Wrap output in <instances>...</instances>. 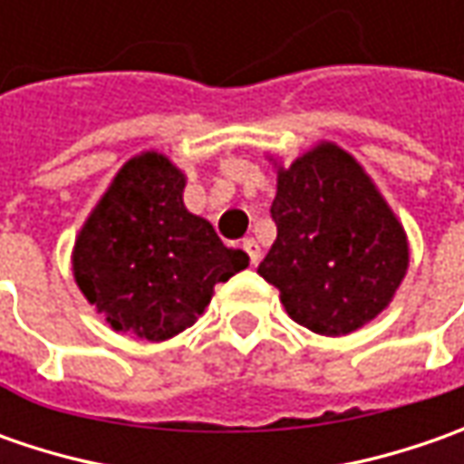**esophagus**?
<instances>
[{
  "label": "esophagus",
  "instance_id": "34e87169",
  "mask_svg": "<svg viewBox=\"0 0 464 464\" xmlns=\"http://www.w3.org/2000/svg\"><path fill=\"white\" fill-rule=\"evenodd\" d=\"M242 247H245V253L250 256V263L253 266H258L260 263V245L253 237H247V240H242Z\"/></svg>",
  "mask_w": 464,
  "mask_h": 464
}]
</instances>
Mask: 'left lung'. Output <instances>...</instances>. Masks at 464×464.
Here are the masks:
<instances>
[{"instance_id": "8db88e82", "label": "left lung", "mask_w": 464, "mask_h": 464, "mask_svg": "<svg viewBox=\"0 0 464 464\" xmlns=\"http://www.w3.org/2000/svg\"><path fill=\"white\" fill-rule=\"evenodd\" d=\"M276 242L258 274L289 317L320 335L353 333L392 302L408 271V237L364 168L323 141L278 168Z\"/></svg>"}]
</instances>
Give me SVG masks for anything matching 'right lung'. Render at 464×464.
Returning <instances> with one entry per match:
<instances>
[{
  "label": "right lung",
  "instance_id": "1",
  "mask_svg": "<svg viewBox=\"0 0 464 464\" xmlns=\"http://www.w3.org/2000/svg\"><path fill=\"white\" fill-rule=\"evenodd\" d=\"M183 188L186 175L165 154H136L77 235L74 281L113 330L168 341L198 320L217 284L250 263L188 211Z\"/></svg>",
  "mask_w": 464,
  "mask_h": 464
}]
</instances>
